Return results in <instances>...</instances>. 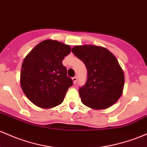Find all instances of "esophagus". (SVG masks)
I'll return each instance as SVG.
<instances>
[{"instance_id": "1", "label": "esophagus", "mask_w": 147, "mask_h": 147, "mask_svg": "<svg viewBox=\"0 0 147 147\" xmlns=\"http://www.w3.org/2000/svg\"><path fill=\"white\" fill-rule=\"evenodd\" d=\"M72 81H73V83L75 84H76V82H77V77H72Z\"/></svg>"}]
</instances>
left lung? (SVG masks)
Returning <instances> with one entry per match:
<instances>
[{
	"instance_id": "obj_1",
	"label": "left lung",
	"mask_w": 147,
	"mask_h": 147,
	"mask_svg": "<svg viewBox=\"0 0 147 147\" xmlns=\"http://www.w3.org/2000/svg\"><path fill=\"white\" fill-rule=\"evenodd\" d=\"M72 51L83 61L87 80L79 89L82 103L95 109L114 105L121 97L124 86V74L114 55L102 47L75 46Z\"/></svg>"
}]
</instances>
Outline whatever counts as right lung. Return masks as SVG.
Wrapping results in <instances>:
<instances>
[{"label":"right lung","instance_id":"obj_1","mask_svg":"<svg viewBox=\"0 0 147 147\" xmlns=\"http://www.w3.org/2000/svg\"><path fill=\"white\" fill-rule=\"evenodd\" d=\"M70 51L69 45L46 40L26 56L21 70V86L36 106L51 108L63 102L67 89L73 84L62 63Z\"/></svg>","mask_w":147,"mask_h":147}]
</instances>
